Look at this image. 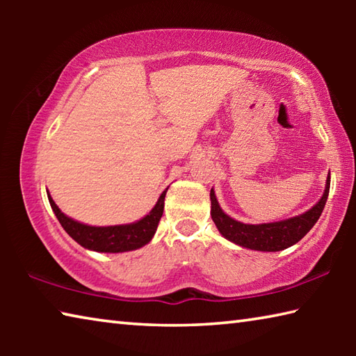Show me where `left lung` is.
Instances as JSON below:
<instances>
[{
  "label": "left lung",
  "mask_w": 356,
  "mask_h": 356,
  "mask_svg": "<svg viewBox=\"0 0 356 356\" xmlns=\"http://www.w3.org/2000/svg\"><path fill=\"white\" fill-rule=\"evenodd\" d=\"M328 193L330 174L327 177L323 196L308 212L282 221L264 222V225H245V222L234 220L222 212L212 188L210 190V201H212L210 215H212V220L215 226L218 227L221 236L236 245L256 251H281L300 242L311 231L312 226L321 218L325 202L328 200Z\"/></svg>",
  "instance_id": "left-lung-1"
}]
</instances>
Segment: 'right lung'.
Segmentation results:
<instances>
[{
  "label": "right lung",
  "instance_id": "obj_1",
  "mask_svg": "<svg viewBox=\"0 0 356 356\" xmlns=\"http://www.w3.org/2000/svg\"><path fill=\"white\" fill-rule=\"evenodd\" d=\"M166 191L168 188L161 193L155 207L140 221L130 222V225L105 227L88 226L83 225V222L72 220L59 210L55 201L51 200V196H48V201H50L53 212H55L56 218L61 222L64 231L67 232L76 243H80L83 248L97 252H124L141 248V246L152 240L161 215H163Z\"/></svg>",
  "mask_w": 356,
  "mask_h": 356
}]
</instances>
